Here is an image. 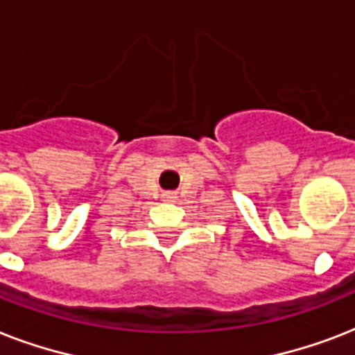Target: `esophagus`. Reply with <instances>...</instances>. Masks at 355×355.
<instances>
[{
	"mask_svg": "<svg viewBox=\"0 0 355 355\" xmlns=\"http://www.w3.org/2000/svg\"><path fill=\"white\" fill-rule=\"evenodd\" d=\"M166 199H173V195H171V193H167V195H166Z\"/></svg>",
	"mask_w": 355,
	"mask_h": 355,
	"instance_id": "1",
	"label": "esophagus"
}]
</instances>
